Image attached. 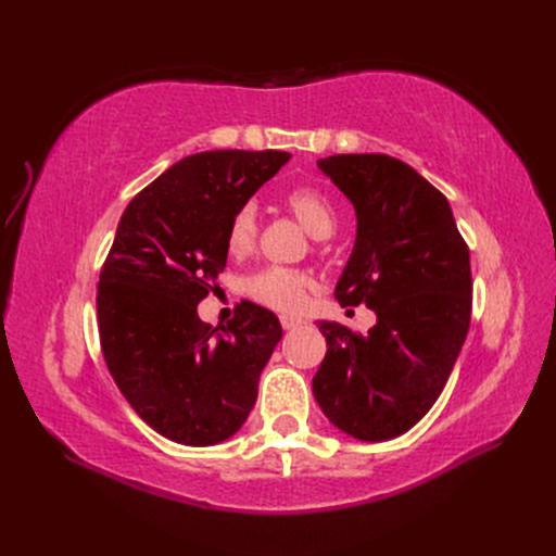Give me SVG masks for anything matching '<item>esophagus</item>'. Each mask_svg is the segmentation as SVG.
<instances>
[{
  "mask_svg": "<svg viewBox=\"0 0 556 556\" xmlns=\"http://www.w3.org/2000/svg\"><path fill=\"white\" fill-rule=\"evenodd\" d=\"M280 325H282V329H296V327H301V325H304V319H301V317H294V315H282L280 317Z\"/></svg>",
  "mask_w": 556,
  "mask_h": 556,
  "instance_id": "esophagus-1",
  "label": "esophagus"
}]
</instances>
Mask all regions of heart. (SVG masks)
I'll return each instance as SVG.
<instances>
[{"label": "heart", "instance_id": "heart-1", "mask_svg": "<svg viewBox=\"0 0 556 556\" xmlns=\"http://www.w3.org/2000/svg\"><path fill=\"white\" fill-rule=\"evenodd\" d=\"M285 204L296 215V220L308 229L315 239H329L336 229V208L325 192L315 188H296ZM257 237V213L255 206L245 204L231 215L227 227V250L231 255H245L255 245ZM311 288V278L304 271L288 266H266L262 271L252 274L245 282V290L260 304L278 311H296L304 304L306 292Z\"/></svg>", "mask_w": 556, "mask_h": 556}]
</instances>
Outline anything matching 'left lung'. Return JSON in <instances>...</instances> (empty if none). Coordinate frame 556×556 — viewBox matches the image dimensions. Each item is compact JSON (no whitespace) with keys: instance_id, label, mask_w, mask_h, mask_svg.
I'll return each mask as SVG.
<instances>
[{"instance_id":"obj_1","label":"left lung","mask_w":556,"mask_h":556,"mask_svg":"<svg viewBox=\"0 0 556 556\" xmlns=\"http://www.w3.org/2000/svg\"><path fill=\"white\" fill-rule=\"evenodd\" d=\"M357 215V239L336 282L341 306L378 323L352 333L319 319L327 355L313 394L329 422L359 441H390L441 396L470 325V260L447 199L390 155L317 160Z\"/></svg>"}]
</instances>
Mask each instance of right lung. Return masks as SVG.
Here are the masks:
<instances>
[{
	"label": "right lung",
	"instance_id": "obj_1",
	"mask_svg": "<svg viewBox=\"0 0 556 556\" xmlns=\"http://www.w3.org/2000/svg\"><path fill=\"white\" fill-rule=\"evenodd\" d=\"M292 155L206 150L129 201L99 274V339L117 390L148 427L180 445L231 439L257 401L282 339L278 317L243 301L227 327L197 315L227 264V227Z\"/></svg>",
	"mask_w": 556,
	"mask_h": 556
}]
</instances>
